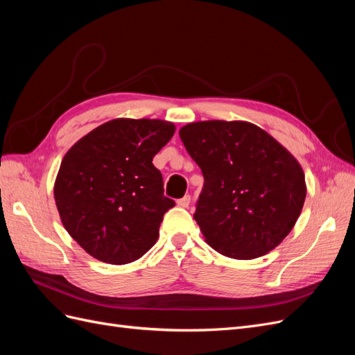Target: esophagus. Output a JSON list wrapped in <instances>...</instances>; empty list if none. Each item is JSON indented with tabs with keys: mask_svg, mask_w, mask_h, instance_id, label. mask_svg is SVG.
Instances as JSON below:
<instances>
[{
	"mask_svg": "<svg viewBox=\"0 0 355 355\" xmlns=\"http://www.w3.org/2000/svg\"><path fill=\"white\" fill-rule=\"evenodd\" d=\"M189 204H191V196H185L184 198L178 200V206L179 207H188Z\"/></svg>",
	"mask_w": 355,
	"mask_h": 355,
	"instance_id": "34e87169",
	"label": "esophagus"
}]
</instances>
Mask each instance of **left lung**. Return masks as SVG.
<instances>
[{
	"mask_svg": "<svg viewBox=\"0 0 355 355\" xmlns=\"http://www.w3.org/2000/svg\"><path fill=\"white\" fill-rule=\"evenodd\" d=\"M179 136L204 176L194 214L204 241L243 261L274 250L305 202L299 161L249 121H196Z\"/></svg>",
	"mask_w": 355,
	"mask_h": 355,
	"instance_id": "obj_1",
	"label": "left lung"
}]
</instances>
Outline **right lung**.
<instances>
[{
    "instance_id": "add662e5",
    "label": "right lung",
    "mask_w": 355,
    "mask_h": 355,
    "mask_svg": "<svg viewBox=\"0 0 355 355\" xmlns=\"http://www.w3.org/2000/svg\"><path fill=\"white\" fill-rule=\"evenodd\" d=\"M176 125L157 118H115L75 142L55 180L63 227L94 259L137 261L157 243L164 213L163 176L153 158Z\"/></svg>"
}]
</instances>
